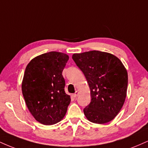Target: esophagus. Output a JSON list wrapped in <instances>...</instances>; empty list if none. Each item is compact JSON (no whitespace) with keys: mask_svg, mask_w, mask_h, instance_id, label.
<instances>
[{"mask_svg":"<svg viewBox=\"0 0 148 148\" xmlns=\"http://www.w3.org/2000/svg\"><path fill=\"white\" fill-rule=\"evenodd\" d=\"M79 92H78V91H76V92L74 93V94H73V95H72V97H73L75 98V97H76L78 96V95H79Z\"/></svg>","mask_w":148,"mask_h":148,"instance_id":"34e87169","label":"esophagus"}]
</instances>
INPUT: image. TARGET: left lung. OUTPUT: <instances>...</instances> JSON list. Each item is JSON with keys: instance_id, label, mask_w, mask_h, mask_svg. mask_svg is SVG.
I'll use <instances>...</instances> for the list:
<instances>
[{"instance_id": "obj_1", "label": "left lung", "mask_w": 148, "mask_h": 148, "mask_svg": "<svg viewBox=\"0 0 148 148\" xmlns=\"http://www.w3.org/2000/svg\"><path fill=\"white\" fill-rule=\"evenodd\" d=\"M76 65L86 76L91 101L84 109L93 123L111 121L121 110L127 96L128 74L121 60L113 54L99 51L74 53Z\"/></svg>"}]
</instances>
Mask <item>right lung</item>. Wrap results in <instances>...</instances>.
Instances as JSON below:
<instances>
[{
    "instance_id": "add662e5",
    "label": "right lung",
    "mask_w": 148,
    "mask_h": 148,
    "mask_svg": "<svg viewBox=\"0 0 148 148\" xmlns=\"http://www.w3.org/2000/svg\"><path fill=\"white\" fill-rule=\"evenodd\" d=\"M69 60L67 54L51 51L34 58L26 66L22 94L34 118L45 125L63 119L71 98L64 92L62 70Z\"/></svg>"
}]
</instances>
